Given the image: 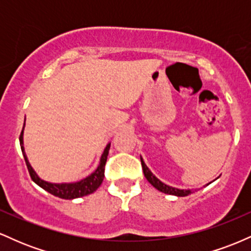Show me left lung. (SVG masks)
I'll list each match as a JSON object with an SVG mask.
<instances>
[{
    "label": "left lung",
    "instance_id": "1",
    "mask_svg": "<svg viewBox=\"0 0 251 251\" xmlns=\"http://www.w3.org/2000/svg\"><path fill=\"white\" fill-rule=\"evenodd\" d=\"M140 160H142L143 171H144V175H145L146 179H148L149 183L152 184L155 189L159 190L160 192H164V194H168V195L178 196V197H184V196H188L194 192V190H179V189L172 188V186H169V185H166V184L162 183V181L158 179V178L155 177V176L152 174L151 171H150L148 166H146V164L144 163L142 157H140Z\"/></svg>",
    "mask_w": 251,
    "mask_h": 251
}]
</instances>
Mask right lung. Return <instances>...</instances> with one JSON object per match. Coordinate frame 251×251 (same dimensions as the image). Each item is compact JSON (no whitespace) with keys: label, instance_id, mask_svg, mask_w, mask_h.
I'll use <instances>...</instances> for the list:
<instances>
[{"label":"right lung","instance_id":"add662e5","mask_svg":"<svg viewBox=\"0 0 251 251\" xmlns=\"http://www.w3.org/2000/svg\"><path fill=\"white\" fill-rule=\"evenodd\" d=\"M25 128V125H24ZM20 145H21L22 153H24L25 164H27V169L29 171L30 178L33 181H35L39 186H41L42 189H45L46 191H48L50 194L56 196V197L62 198V200H74V198L82 197V196H87L89 194H93L96 190L101 185L103 177H105V164L107 160V155L109 151V146L111 144H108L106 146V149L103 150V153L100 158V164L98 166V169L93 172L92 175H89L88 177H86L85 179L76 181V183H65V184H53L48 183V181L42 180L41 178L37 177L33 168L30 166L29 162L27 159V155L25 153L24 149V129H22L21 134H20Z\"/></svg>","mask_w":251,"mask_h":251}]
</instances>
